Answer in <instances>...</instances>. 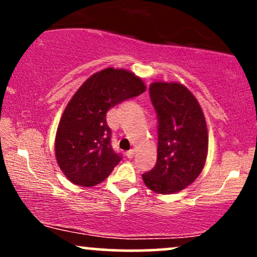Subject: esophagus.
<instances>
[{
	"label": "esophagus",
	"mask_w": 257,
	"mask_h": 257,
	"mask_svg": "<svg viewBox=\"0 0 257 257\" xmlns=\"http://www.w3.org/2000/svg\"><path fill=\"white\" fill-rule=\"evenodd\" d=\"M134 153H135L134 150H129V151L125 153V156H126V157H128V158H133V157H134Z\"/></svg>",
	"instance_id": "esophagus-1"
}]
</instances>
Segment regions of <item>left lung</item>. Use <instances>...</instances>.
Returning a JSON list of instances; mask_svg holds the SVG:
<instances>
[{
	"instance_id": "1",
	"label": "left lung",
	"mask_w": 257,
	"mask_h": 257,
	"mask_svg": "<svg viewBox=\"0 0 257 257\" xmlns=\"http://www.w3.org/2000/svg\"><path fill=\"white\" fill-rule=\"evenodd\" d=\"M149 93L158 120L157 162L143 179L155 192L175 193L192 184L204 167L208 153L204 114L182 84L155 82Z\"/></svg>"
}]
</instances>
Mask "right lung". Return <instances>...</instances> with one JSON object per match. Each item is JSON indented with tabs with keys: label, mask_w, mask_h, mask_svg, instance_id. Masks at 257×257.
Returning <instances> with one entry per match:
<instances>
[{
	"label": "right lung",
	"mask_w": 257,
	"mask_h": 257,
	"mask_svg": "<svg viewBox=\"0 0 257 257\" xmlns=\"http://www.w3.org/2000/svg\"><path fill=\"white\" fill-rule=\"evenodd\" d=\"M144 91V82L134 73L111 67L94 73L76 91L55 138L58 164L70 181L88 187L110 175L122 155L112 149L106 113Z\"/></svg>",
	"instance_id": "add662e5"
}]
</instances>
